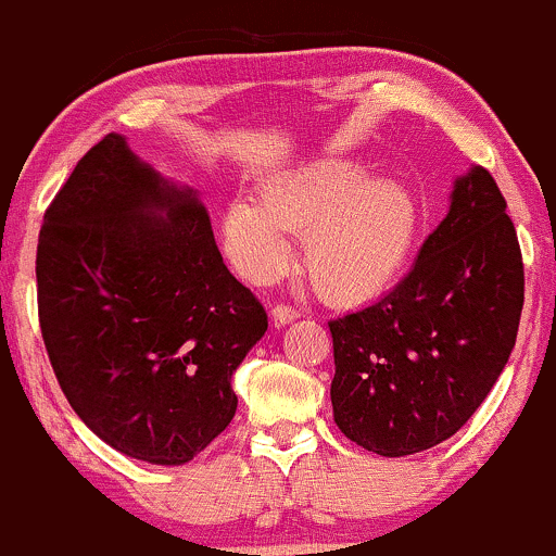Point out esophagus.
I'll return each mask as SVG.
<instances>
[{"label": "esophagus", "instance_id": "34e87169", "mask_svg": "<svg viewBox=\"0 0 556 556\" xmlns=\"http://www.w3.org/2000/svg\"><path fill=\"white\" fill-rule=\"evenodd\" d=\"M270 315H273V320H276V326H286V324H291V320L300 318V309L291 307V304H286V302H280L270 309Z\"/></svg>", "mask_w": 556, "mask_h": 556}]
</instances>
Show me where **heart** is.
I'll use <instances>...</instances> for the list:
<instances>
[{
  "mask_svg": "<svg viewBox=\"0 0 556 556\" xmlns=\"http://www.w3.org/2000/svg\"><path fill=\"white\" fill-rule=\"evenodd\" d=\"M304 232V270L331 302H363L397 278L416 236L408 185L374 177L355 159H320L260 188L256 201H232L223 238L232 265L254 283L289 270Z\"/></svg>",
  "mask_w": 556,
  "mask_h": 556,
  "instance_id": "1",
  "label": "heart"
}]
</instances>
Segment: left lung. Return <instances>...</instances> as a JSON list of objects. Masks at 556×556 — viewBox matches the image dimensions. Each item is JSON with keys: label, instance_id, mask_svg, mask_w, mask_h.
Segmentation results:
<instances>
[{"label": "left lung", "instance_id": "8db88e82", "mask_svg": "<svg viewBox=\"0 0 556 556\" xmlns=\"http://www.w3.org/2000/svg\"><path fill=\"white\" fill-rule=\"evenodd\" d=\"M525 267L491 172L453 185L447 217L379 302L328 320L331 405L344 438L410 456L456 434L480 408L517 342Z\"/></svg>", "mask_w": 556, "mask_h": 556}]
</instances>
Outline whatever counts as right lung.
Masks as SVG:
<instances>
[{"label": "right lung", "mask_w": 556, "mask_h": 556, "mask_svg": "<svg viewBox=\"0 0 556 556\" xmlns=\"http://www.w3.org/2000/svg\"><path fill=\"white\" fill-rule=\"evenodd\" d=\"M39 326L65 400L116 451L190 462L225 432L230 379L265 337L262 302L230 276L206 206L105 135L45 212Z\"/></svg>", "instance_id": "right-lung-1"}]
</instances>
